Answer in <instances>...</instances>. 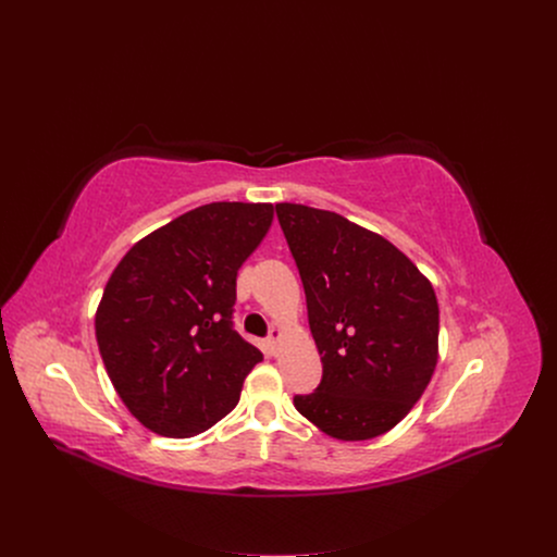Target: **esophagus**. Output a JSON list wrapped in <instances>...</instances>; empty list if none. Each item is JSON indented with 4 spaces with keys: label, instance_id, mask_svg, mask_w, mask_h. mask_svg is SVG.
Masks as SVG:
<instances>
[{
    "label": "esophagus",
    "instance_id": "obj_1",
    "mask_svg": "<svg viewBox=\"0 0 557 557\" xmlns=\"http://www.w3.org/2000/svg\"><path fill=\"white\" fill-rule=\"evenodd\" d=\"M280 339H282V331H280V329H271L269 339H267V342H269V348H271V350H275V346L280 344Z\"/></svg>",
    "mask_w": 557,
    "mask_h": 557
}]
</instances>
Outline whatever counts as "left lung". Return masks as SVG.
<instances>
[{
    "instance_id": "left-lung-1",
    "label": "left lung",
    "mask_w": 557,
    "mask_h": 557,
    "mask_svg": "<svg viewBox=\"0 0 557 557\" xmlns=\"http://www.w3.org/2000/svg\"><path fill=\"white\" fill-rule=\"evenodd\" d=\"M306 293L324 376L295 408L337 441H368L401 423L438 361L432 282L383 235L335 211L275 205Z\"/></svg>"
}]
</instances>
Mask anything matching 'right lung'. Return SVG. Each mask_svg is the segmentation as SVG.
I'll list each match as a JSON object with an SVG mask.
<instances>
[{
	"label": "right lung",
	"instance_id": "add662e5",
	"mask_svg": "<svg viewBox=\"0 0 557 557\" xmlns=\"http://www.w3.org/2000/svg\"><path fill=\"white\" fill-rule=\"evenodd\" d=\"M271 202L196 207L138 240L95 314L108 376L147 430L196 436L240 401L262 352L233 331L235 277L273 222Z\"/></svg>",
	"mask_w": 557,
	"mask_h": 557
}]
</instances>
